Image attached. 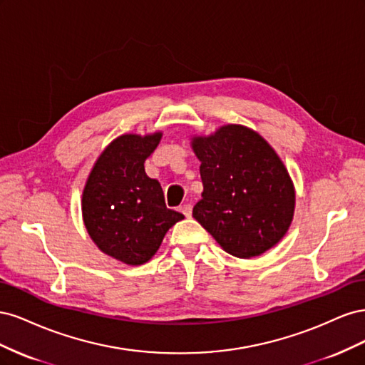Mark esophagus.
<instances>
[{
  "label": "esophagus",
  "mask_w": 365,
  "mask_h": 365,
  "mask_svg": "<svg viewBox=\"0 0 365 365\" xmlns=\"http://www.w3.org/2000/svg\"><path fill=\"white\" fill-rule=\"evenodd\" d=\"M180 212L185 216V217H190L192 216V204H182L180 207Z\"/></svg>",
  "instance_id": "34e87169"
}]
</instances>
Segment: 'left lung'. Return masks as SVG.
<instances>
[{
  "mask_svg": "<svg viewBox=\"0 0 365 365\" xmlns=\"http://www.w3.org/2000/svg\"><path fill=\"white\" fill-rule=\"evenodd\" d=\"M202 197L193 217L236 257L260 256L286 235L295 192L282 160L257 132L227 125L193 138Z\"/></svg>",
  "mask_w": 365,
  "mask_h": 365,
  "instance_id": "left-lung-1",
  "label": "left lung"
}]
</instances>
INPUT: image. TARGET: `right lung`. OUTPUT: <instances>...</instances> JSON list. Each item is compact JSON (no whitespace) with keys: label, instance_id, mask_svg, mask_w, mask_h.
<instances>
[{"label":"right lung","instance_id":"obj_1","mask_svg":"<svg viewBox=\"0 0 365 365\" xmlns=\"http://www.w3.org/2000/svg\"><path fill=\"white\" fill-rule=\"evenodd\" d=\"M160 140L161 132L118 137L98 157L83 190L88 233L105 254L128 264L146 263L168 230L184 219L165 207L160 182L145 172Z\"/></svg>","mask_w":365,"mask_h":365}]
</instances>
